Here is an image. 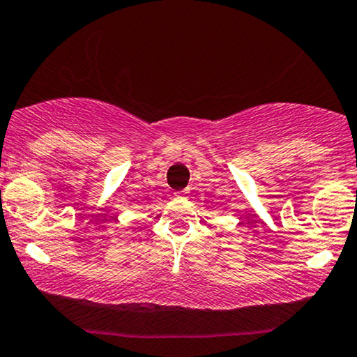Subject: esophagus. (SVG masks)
Here are the masks:
<instances>
[{"mask_svg": "<svg viewBox=\"0 0 357 357\" xmlns=\"http://www.w3.org/2000/svg\"><path fill=\"white\" fill-rule=\"evenodd\" d=\"M176 197H186V192H176Z\"/></svg>", "mask_w": 357, "mask_h": 357, "instance_id": "obj_1", "label": "esophagus"}]
</instances>
